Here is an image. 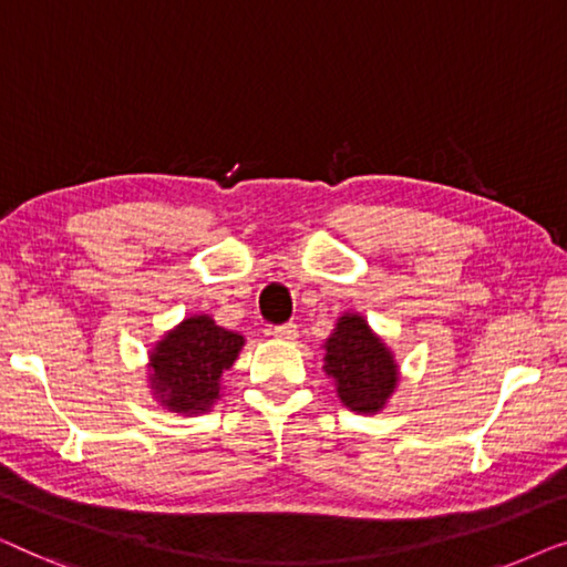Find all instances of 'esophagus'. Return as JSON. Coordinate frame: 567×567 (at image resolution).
Here are the masks:
<instances>
[{"label": "esophagus", "mask_w": 567, "mask_h": 567, "mask_svg": "<svg viewBox=\"0 0 567 567\" xmlns=\"http://www.w3.org/2000/svg\"><path fill=\"white\" fill-rule=\"evenodd\" d=\"M272 337L282 339V341H295V339H298V323L277 326V329H272Z\"/></svg>", "instance_id": "obj_1"}]
</instances>
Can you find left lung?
Wrapping results in <instances>:
<instances>
[{"mask_svg":"<svg viewBox=\"0 0 567 567\" xmlns=\"http://www.w3.org/2000/svg\"><path fill=\"white\" fill-rule=\"evenodd\" d=\"M323 349V370L333 378L339 401L349 411L378 413L385 409L398 385V362L362 316H341Z\"/></svg>","mask_w":567,"mask_h":567,"instance_id":"1","label":"left lung"}]
</instances>
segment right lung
<instances>
[{
  "label": "right lung",
  "mask_w": 567,
  "mask_h": 567,
  "mask_svg": "<svg viewBox=\"0 0 567 567\" xmlns=\"http://www.w3.org/2000/svg\"><path fill=\"white\" fill-rule=\"evenodd\" d=\"M244 337L210 316H189L148 354L151 390L174 413H205L220 398V378L236 362Z\"/></svg>",
  "instance_id": "right-lung-1"
}]
</instances>
